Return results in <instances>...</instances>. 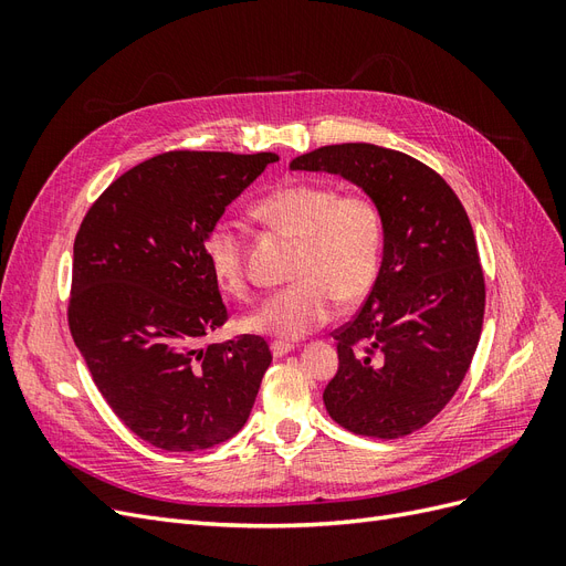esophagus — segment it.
<instances>
[{"label": "esophagus", "mask_w": 566, "mask_h": 566, "mask_svg": "<svg viewBox=\"0 0 566 566\" xmlns=\"http://www.w3.org/2000/svg\"><path fill=\"white\" fill-rule=\"evenodd\" d=\"M293 349H295V347L287 345V342H271V354L276 356V358H283L285 354H290Z\"/></svg>", "instance_id": "esophagus-1"}]
</instances>
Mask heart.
I'll return each mask as SVG.
<instances>
[{
    "mask_svg": "<svg viewBox=\"0 0 566 566\" xmlns=\"http://www.w3.org/2000/svg\"><path fill=\"white\" fill-rule=\"evenodd\" d=\"M269 227L300 238L293 285L269 295L243 318V328L279 339H300L328 323L339 300L368 297L380 276L385 219L370 196L339 193L328 181L293 179L254 205ZM202 252L214 281L233 297L250 290L243 229L217 219L205 233Z\"/></svg>",
    "mask_w": 566,
    "mask_h": 566,
    "instance_id": "heart-1",
    "label": "heart"
}]
</instances>
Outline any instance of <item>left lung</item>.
Masks as SVG:
<instances>
[{"label":"left lung","instance_id":"1","mask_svg":"<svg viewBox=\"0 0 566 566\" xmlns=\"http://www.w3.org/2000/svg\"><path fill=\"white\" fill-rule=\"evenodd\" d=\"M290 167L356 184L385 219L380 276L335 331L339 368L323 403L356 434L416 432L451 401L482 335L486 290L468 212L434 169L391 148L323 146Z\"/></svg>","mask_w":566,"mask_h":566}]
</instances>
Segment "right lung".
<instances>
[{
	"label": "right lung",
	"mask_w": 566,
	"mask_h": 566,
	"mask_svg": "<svg viewBox=\"0 0 566 566\" xmlns=\"http://www.w3.org/2000/svg\"><path fill=\"white\" fill-rule=\"evenodd\" d=\"M276 160L163 153L115 179L77 231L73 339L115 416L156 449H212L250 418L271 352L260 335L202 347L227 321L202 241Z\"/></svg>",
	"instance_id": "right-lung-1"
}]
</instances>
